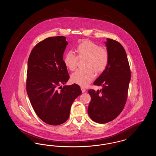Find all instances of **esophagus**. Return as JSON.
<instances>
[{
  "instance_id": "34e87169",
  "label": "esophagus",
  "mask_w": 156,
  "mask_h": 156,
  "mask_svg": "<svg viewBox=\"0 0 156 156\" xmlns=\"http://www.w3.org/2000/svg\"><path fill=\"white\" fill-rule=\"evenodd\" d=\"M81 89L82 92L83 93V92H85V91H86V89L84 88V87H81Z\"/></svg>"
}]
</instances>
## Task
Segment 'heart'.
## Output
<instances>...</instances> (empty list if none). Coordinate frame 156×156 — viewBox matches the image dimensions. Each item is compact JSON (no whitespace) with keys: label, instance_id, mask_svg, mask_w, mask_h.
<instances>
[{"label":"heart","instance_id":"obj_1","mask_svg":"<svg viewBox=\"0 0 156 156\" xmlns=\"http://www.w3.org/2000/svg\"><path fill=\"white\" fill-rule=\"evenodd\" d=\"M78 58H86L85 69H78L71 75V81L81 86H87L95 77V72H103L108 65L109 55L108 51L99 45L90 41L83 40L75 47ZM78 58L72 51L66 52L63 62L70 71H74L76 67Z\"/></svg>","mask_w":156,"mask_h":156}]
</instances>
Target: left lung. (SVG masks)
Here are the masks:
<instances>
[{"instance_id":"obj_1","label":"left lung","mask_w":156,"mask_h":156,"mask_svg":"<svg viewBox=\"0 0 156 156\" xmlns=\"http://www.w3.org/2000/svg\"><path fill=\"white\" fill-rule=\"evenodd\" d=\"M109 60L106 68L94 82L102 89L88 90L91 101L88 113L98 123H106L119 116L126 104L131 73L123 47L114 40L105 42Z\"/></svg>"}]
</instances>
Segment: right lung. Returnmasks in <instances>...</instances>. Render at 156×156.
Segmentation results:
<instances>
[{
  "mask_svg": "<svg viewBox=\"0 0 156 156\" xmlns=\"http://www.w3.org/2000/svg\"><path fill=\"white\" fill-rule=\"evenodd\" d=\"M68 44L64 36L47 38L33 48L28 59V97L37 116L50 125L67 121L72 104L82 93L80 87L75 83L58 89L69 78L63 62Z\"/></svg>",
  "mask_w": 156,
  "mask_h": 156,
  "instance_id": "right-lung-1",
  "label": "right lung"
}]
</instances>
